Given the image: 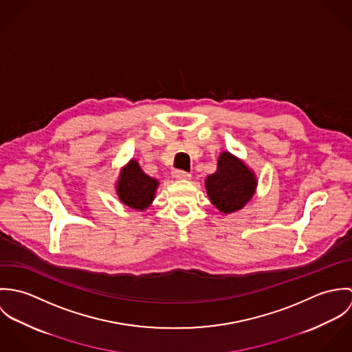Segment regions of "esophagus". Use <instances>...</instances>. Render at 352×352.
<instances>
[{
  "instance_id": "34e87169",
  "label": "esophagus",
  "mask_w": 352,
  "mask_h": 352,
  "mask_svg": "<svg viewBox=\"0 0 352 352\" xmlns=\"http://www.w3.org/2000/svg\"><path fill=\"white\" fill-rule=\"evenodd\" d=\"M172 176H173V179H176V180H188V179H191V175L187 173V172H184V170H173V172H172Z\"/></svg>"
}]
</instances>
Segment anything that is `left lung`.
Listing matches in <instances>:
<instances>
[{
    "instance_id": "1",
    "label": "left lung",
    "mask_w": 352,
    "mask_h": 352,
    "mask_svg": "<svg viewBox=\"0 0 352 352\" xmlns=\"http://www.w3.org/2000/svg\"><path fill=\"white\" fill-rule=\"evenodd\" d=\"M208 199L221 214L240 211L251 201L256 188V173L244 160L230 151H222L217 161V170L204 182Z\"/></svg>"
}]
</instances>
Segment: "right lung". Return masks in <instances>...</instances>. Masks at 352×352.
Masks as SVG:
<instances>
[{
	"mask_svg": "<svg viewBox=\"0 0 352 352\" xmlns=\"http://www.w3.org/2000/svg\"><path fill=\"white\" fill-rule=\"evenodd\" d=\"M160 182L146 175L140 162L131 158L119 172V177L115 183V191L124 206L145 211L149 208L154 198Z\"/></svg>",
	"mask_w": 352,
	"mask_h": 352,
	"instance_id": "obj_1",
	"label": "right lung"
}]
</instances>
